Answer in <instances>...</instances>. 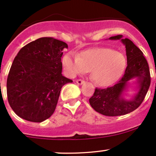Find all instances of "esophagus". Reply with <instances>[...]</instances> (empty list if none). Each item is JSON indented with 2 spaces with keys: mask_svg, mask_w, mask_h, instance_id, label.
Here are the masks:
<instances>
[{
  "mask_svg": "<svg viewBox=\"0 0 156 156\" xmlns=\"http://www.w3.org/2000/svg\"><path fill=\"white\" fill-rule=\"evenodd\" d=\"M76 83H77L78 85H80V86H81V85H83V83H85V81L82 80H76Z\"/></svg>",
  "mask_w": 156,
  "mask_h": 156,
  "instance_id": "esophagus-1",
  "label": "esophagus"
}]
</instances>
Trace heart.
Masks as SVG:
<instances>
[{
    "label": "heart",
    "mask_w": 156,
    "mask_h": 156,
    "mask_svg": "<svg viewBox=\"0 0 156 156\" xmlns=\"http://www.w3.org/2000/svg\"><path fill=\"white\" fill-rule=\"evenodd\" d=\"M62 65L70 77L90 71L95 84L107 87L121 76L126 66V58L122 52L110 48H94L81 52L80 55L66 53Z\"/></svg>",
    "instance_id": "obj_1"
}]
</instances>
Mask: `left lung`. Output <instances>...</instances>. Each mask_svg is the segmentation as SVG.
Wrapping results in <instances>:
<instances>
[{
  "mask_svg": "<svg viewBox=\"0 0 156 156\" xmlns=\"http://www.w3.org/2000/svg\"><path fill=\"white\" fill-rule=\"evenodd\" d=\"M110 41H120L126 46L127 67L123 76L112 87L95 89L89 99L90 105L98 113L107 116H117L131 113L137 108L150 86V73L147 59L142 51L122 35L111 37ZM136 85L135 93L126 98L131 85Z\"/></svg>",
  "mask_w": 156,
  "mask_h": 156,
  "instance_id": "8db88e82",
  "label": "left lung"
}]
</instances>
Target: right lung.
I'll use <instances>...</instances> for the list:
<instances>
[{
    "label": "right lung",
    "mask_w": 156,
    "mask_h": 156,
    "mask_svg": "<svg viewBox=\"0 0 156 156\" xmlns=\"http://www.w3.org/2000/svg\"><path fill=\"white\" fill-rule=\"evenodd\" d=\"M66 43L41 37L25 45L14 58L6 81L7 98L17 115L41 122L55 110L62 86L72 80L62 75Z\"/></svg>",
    "instance_id": "obj_1"
}]
</instances>
